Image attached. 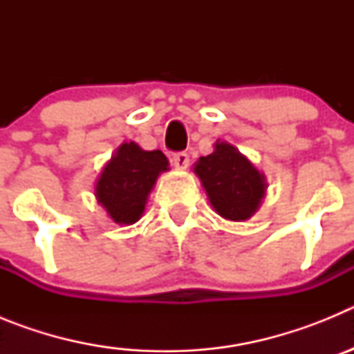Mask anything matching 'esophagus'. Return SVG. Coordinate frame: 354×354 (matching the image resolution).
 I'll return each mask as SVG.
<instances>
[{"instance_id":"1","label":"esophagus","mask_w":354,"mask_h":354,"mask_svg":"<svg viewBox=\"0 0 354 354\" xmlns=\"http://www.w3.org/2000/svg\"><path fill=\"white\" fill-rule=\"evenodd\" d=\"M171 165H174L177 170H186L187 165H189V156L186 152H177V154L171 156Z\"/></svg>"}]
</instances>
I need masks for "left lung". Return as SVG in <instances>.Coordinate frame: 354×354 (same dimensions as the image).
<instances>
[{
    "mask_svg": "<svg viewBox=\"0 0 354 354\" xmlns=\"http://www.w3.org/2000/svg\"><path fill=\"white\" fill-rule=\"evenodd\" d=\"M193 171L207 193L209 204L228 221L250 220L268 192L266 175L237 147L221 140L214 143L211 154L193 165Z\"/></svg>",
    "mask_w": 354,
    "mask_h": 354,
    "instance_id": "1",
    "label": "left lung"
}]
</instances>
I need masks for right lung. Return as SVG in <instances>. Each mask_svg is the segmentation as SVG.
I'll return each instance as SVG.
<instances>
[{
	"label": "right lung",
	"instance_id": "1",
	"mask_svg": "<svg viewBox=\"0 0 354 354\" xmlns=\"http://www.w3.org/2000/svg\"><path fill=\"white\" fill-rule=\"evenodd\" d=\"M168 165L161 150H143L138 143L124 142L97 179V204L115 223H136L145 211L158 177L170 170Z\"/></svg>",
	"mask_w": 354,
	"mask_h": 354
}]
</instances>
